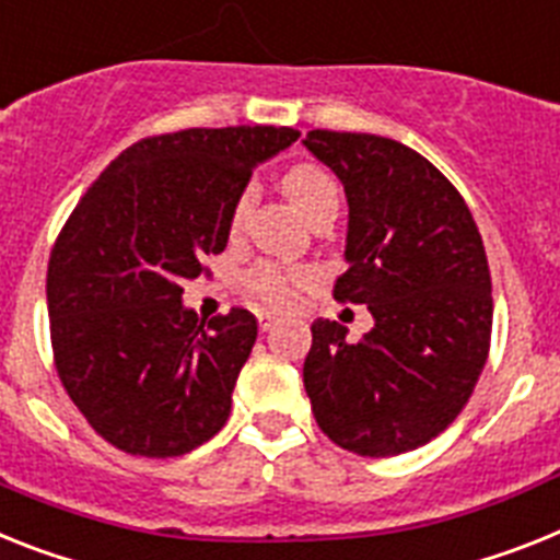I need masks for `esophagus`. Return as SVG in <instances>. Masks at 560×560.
<instances>
[{
  "instance_id": "obj_1",
  "label": "esophagus",
  "mask_w": 560,
  "mask_h": 560,
  "mask_svg": "<svg viewBox=\"0 0 560 560\" xmlns=\"http://www.w3.org/2000/svg\"><path fill=\"white\" fill-rule=\"evenodd\" d=\"M258 327H261V332L272 330V327H276V318H272V316H258Z\"/></svg>"
}]
</instances>
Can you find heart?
Listing matches in <instances>:
<instances>
[{"label":"heart","instance_id":"obj_1","mask_svg":"<svg viewBox=\"0 0 560 560\" xmlns=\"http://www.w3.org/2000/svg\"><path fill=\"white\" fill-rule=\"evenodd\" d=\"M281 187L288 192L293 205L302 210L304 215H310L313 210L327 199H338L336 182H332L322 167L316 164H299L293 171L284 173L281 178ZM253 201H256V190L247 187V190L238 196L236 208H233V230H242L247 215L253 210ZM313 281V270H304V267H279V265H258L256 270L247 276V290L256 302L267 304V307L284 310L295 302V290L304 288Z\"/></svg>","mask_w":560,"mask_h":560}]
</instances>
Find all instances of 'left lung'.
<instances>
[{"label":"left lung","mask_w":560,"mask_h":560,"mask_svg":"<svg viewBox=\"0 0 560 560\" xmlns=\"http://www.w3.org/2000/svg\"><path fill=\"white\" fill-rule=\"evenodd\" d=\"M304 148L345 185L347 272L338 302L368 304L373 330L313 322L304 359L318 427L338 447L384 458L447 430L487 364L492 281L462 192L407 144L310 130Z\"/></svg>","instance_id":"obj_1"}]
</instances>
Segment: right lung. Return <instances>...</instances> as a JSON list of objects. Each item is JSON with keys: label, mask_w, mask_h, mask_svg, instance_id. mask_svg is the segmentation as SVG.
<instances>
[{"label": "right lung", "mask_w": 560, "mask_h": 560, "mask_svg": "<svg viewBox=\"0 0 560 560\" xmlns=\"http://www.w3.org/2000/svg\"><path fill=\"white\" fill-rule=\"evenodd\" d=\"M293 128H190L121 150L88 187L48 265L59 378L113 447L173 458L228 424L233 387L256 345L253 313L210 318L182 302L222 253L256 164Z\"/></svg>", "instance_id": "obj_1"}]
</instances>
